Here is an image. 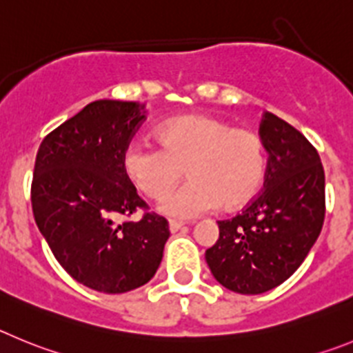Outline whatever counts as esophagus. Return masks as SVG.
Segmentation results:
<instances>
[{"instance_id": "obj_1", "label": "esophagus", "mask_w": 353, "mask_h": 353, "mask_svg": "<svg viewBox=\"0 0 353 353\" xmlns=\"http://www.w3.org/2000/svg\"><path fill=\"white\" fill-rule=\"evenodd\" d=\"M183 227H184V223H181V221H176V220L169 221V228H170V232H172V234H176V232L181 230Z\"/></svg>"}]
</instances>
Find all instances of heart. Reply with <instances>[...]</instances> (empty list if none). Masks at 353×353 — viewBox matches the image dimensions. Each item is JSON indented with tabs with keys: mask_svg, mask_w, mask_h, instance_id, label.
<instances>
[{
	"mask_svg": "<svg viewBox=\"0 0 353 353\" xmlns=\"http://www.w3.org/2000/svg\"><path fill=\"white\" fill-rule=\"evenodd\" d=\"M158 148L130 144L123 169L142 195L163 199L184 174L188 183L170 193L160 211L190 220L220 205L234 211L256 199L265 183L269 157L259 133L225 119L192 114L165 123L154 133Z\"/></svg>",
	"mask_w": 353,
	"mask_h": 353,
	"instance_id": "heart-1",
	"label": "heart"
}]
</instances>
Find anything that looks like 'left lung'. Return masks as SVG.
Here are the masks:
<instances>
[{
    "instance_id": "obj_1",
    "label": "left lung",
    "mask_w": 353,
    "mask_h": 353,
    "mask_svg": "<svg viewBox=\"0 0 353 353\" xmlns=\"http://www.w3.org/2000/svg\"><path fill=\"white\" fill-rule=\"evenodd\" d=\"M269 167L263 190L241 214L218 221L205 262L220 285L256 295L290 278L316 243L325 216V174L316 149L271 112L260 123Z\"/></svg>"
}]
</instances>
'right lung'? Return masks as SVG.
I'll use <instances>...</instances> for the list:
<instances>
[{
  "mask_svg": "<svg viewBox=\"0 0 353 353\" xmlns=\"http://www.w3.org/2000/svg\"><path fill=\"white\" fill-rule=\"evenodd\" d=\"M145 119L139 101L97 100L50 132L34 161V221L61 268L103 294L142 287L160 268L169 239L163 216L116 223L145 209L123 154Z\"/></svg>",
  "mask_w": 353,
  "mask_h": 353,
  "instance_id": "obj_1",
  "label": "right lung"
}]
</instances>
